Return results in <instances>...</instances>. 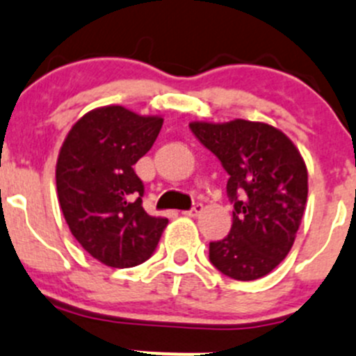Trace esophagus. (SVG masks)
<instances>
[{
  "mask_svg": "<svg viewBox=\"0 0 356 356\" xmlns=\"http://www.w3.org/2000/svg\"><path fill=\"white\" fill-rule=\"evenodd\" d=\"M202 209H204L202 204H200V202H193V206L190 207L188 211H183V214H186V216H197V214H199Z\"/></svg>",
  "mask_w": 356,
  "mask_h": 356,
  "instance_id": "34e87169",
  "label": "esophagus"
}]
</instances>
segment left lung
<instances>
[{
  "mask_svg": "<svg viewBox=\"0 0 356 356\" xmlns=\"http://www.w3.org/2000/svg\"><path fill=\"white\" fill-rule=\"evenodd\" d=\"M190 129L228 173L234 204L228 235L209 242V261L235 280L268 275L296 238L308 197V171L294 143L265 122H192Z\"/></svg>",
  "mask_w": 356,
  "mask_h": 356,
  "instance_id": "left-lung-1",
  "label": "left lung"
}]
</instances>
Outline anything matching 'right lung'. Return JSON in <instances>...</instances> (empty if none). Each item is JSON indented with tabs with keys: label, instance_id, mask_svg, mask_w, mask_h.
<instances>
[{
	"label": "right lung",
	"instance_id": "right-lung-1",
	"mask_svg": "<svg viewBox=\"0 0 356 356\" xmlns=\"http://www.w3.org/2000/svg\"><path fill=\"white\" fill-rule=\"evenodd\" d=\"M163 121L119 105L102 107L83 115L60 149L63 218L84 251L112 268L147 261L168 225L145 213V186L133 170L152 149Z\"/></svg>",
	"mask_w": 356,
	"mask_h": 356
}]
</instances>
